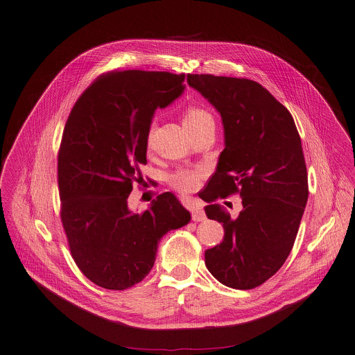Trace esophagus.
I'll return each mask as SVG.
<instances>
[{"label": "esophagus", "mask_w": 355, "mask_h": 355, "mask_svg": "<svg viewBox=\"0 0 355 355\" xmlns=\"http://www.w3.org/2000/svg\"><path fill=\"white\" fill-rule=\"evenodd\" d=\"M205 219H207V215H205V211H204V209L199 208V207H196V208L192 209V220H195V222H202V220H205Z\"/></svg>", "instance_id": "esophagus-1"}]
</instances>
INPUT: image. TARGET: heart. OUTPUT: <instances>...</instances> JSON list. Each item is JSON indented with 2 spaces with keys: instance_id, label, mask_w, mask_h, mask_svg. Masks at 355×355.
<instances>
[{
  "instance_id": "obj_1",
  "label": "heart",
  "mask_w": 355,
  "mask_h": 355,
  "mask_svg": "<svg viewBox=\"0 0 355 355\" xmlns=\"http://www.w3.org/2000/svg\"><path fill=\"white\" fill-rule=\"evenodd\" d=\"M205 121H212V116L209 115V112H207L205 110H202L199 107H188L185 110V114L182 118V123H184L185 129L196 126ZM151 136H153V129L148 132V137H147L148 143L151 141ZM199 178H200L199 171L181 170L170 178V182H171L173 188L177 189L178 192L188 193V192H192L196 189V187L199 184Z\"/></svg>"
}]
</instances>
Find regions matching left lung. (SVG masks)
I'll list each match as a JSON object with an SVG mask.
<instances>
[{"mask_svg": "<svg viewBox=\"0 0 355 355\" xmlns=\"http://www.w3.org/2000/svg\"><path fill=\"white\" fill-rule=\"evenodd\" d=\"M187 83L220 114L225 148L202 199L239 192L243 209L230 218L205 208L223 223L225 237L205 251L209 272L223 285L252 289L271 278L293 247L308 202V171L289 111L259 83L188 74Z\"/></svg>", "mask_w": 355, "mask_h": 355, "instance_id": "8db88e82", "label": "left lung"}]
</instances>
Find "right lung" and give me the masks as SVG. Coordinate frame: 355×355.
I'll return each instance as SVG.
<instances>
[{
	"mask_svg": "<svg viewBox=\"0 0 355 355\" xmlns=\"http://www.w3.org/2000/svg\"><path fill=\"white\" fill-rule=\"evenodd\" d=\"M185 74L126 70L101 76L73 107L59 150L62 222L71 256L95 285L123 291L153 268L157 245L191 215L171 192L132 212L128 198L157 108L184 92Z\"/></svg>",
	"mask_w": 355,
	"mask_h": 355,
	"instance_id": "obj_1",
	"label": "right lung"
}]
</instances>
